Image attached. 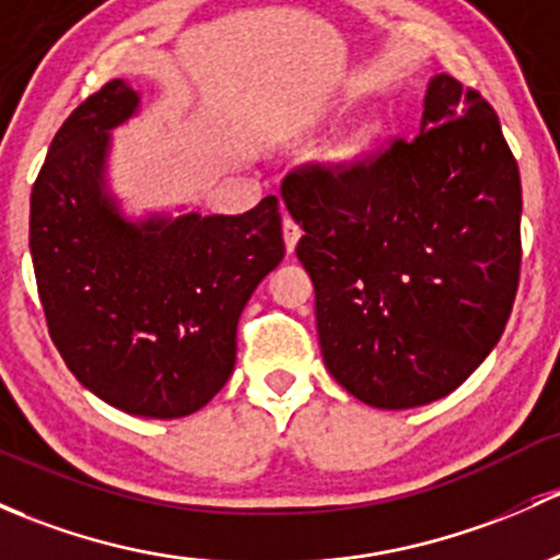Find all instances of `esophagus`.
<instances>
[{"label":"esophagus","mask_w":560,"mask_h":560,"mask_svg":"<svg viewBox=\"0 0 560 560\" xmlns=\"http://www.w3.org/2000/svg\"><path fill=\"white\" fill-rule=\"evenodd\" d=\"M298 241H300V225L295 220H292V217H284V246H287V252H295V246H298Z\"/></svg>","instance_id":"obj_1"}]
</instances>
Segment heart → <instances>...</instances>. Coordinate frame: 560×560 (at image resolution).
Masks as SVG:
<instances>
[{
    "label": "heart",
    "instance_id": "obj_1",
    "mask_svg": "<svg viewBox=\"0 0 560 560\" xmlns=\"http://www.w3.org/2000/svg\"><path fill=\"white\" fill-rule=\"evenodd\" d=\"M364 144H368V139H359V141H357V144H354V147H351V152H359V150H362V147H364Z\"/></svg>",
    "mask_w": 560,
    "mask_h": 560
}]
</instances>
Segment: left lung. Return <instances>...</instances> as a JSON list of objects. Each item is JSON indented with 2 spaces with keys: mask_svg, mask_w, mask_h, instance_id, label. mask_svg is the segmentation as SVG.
<instances>
[{
  "mask_svg": "<svg viewBox=\"0 0 560 560\" xmlns=\"http://www.w3.org/2000/svg\"><path fill=\"white\" fill-rule=\"evenodd\" d=\"M281 198L305 231L322 357L351 397L419 408L491 354L521 276V174L486 98L434 74L419 137L290 174Z\"/></svg>",
  "mask_w": 560,
  "mask_h": 560,
  "instance_id": "obj_1",
  "label": "left lung"
}]
</instances>
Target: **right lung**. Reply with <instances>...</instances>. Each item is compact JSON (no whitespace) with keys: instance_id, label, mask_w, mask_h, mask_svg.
Masks as SVG:
<instances>
[{"instance_id":"1","label":"right lung","mask_w":560,"mask_h":560,"mask_svg":"<svg viewBox=\"0 0 560 560\" xmlns=\"http://www.w3.org/2000/svg\"><path fill=\"white\" fill-rule=\"evenodd\" d=\"M139 109L141 93L112 80L67 117L32 190L28 246L74 378L128 416L182 419L231 378L241 311L284 260L281 214L276 196L244 214H128L112 131Z\"/></svg>"}]
</instances>
